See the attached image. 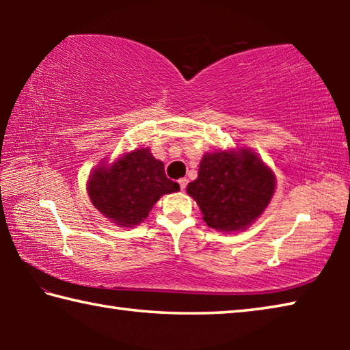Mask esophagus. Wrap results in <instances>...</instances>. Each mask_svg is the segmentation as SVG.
<instances>
[{"label": "esophagus", "instance_id": "34e87169", "mask_svg": "<svg viewBox=\"0 0 350 350\" xmlns=\"http://www.w3.org/2000/svg\"><path fill=\"white\" fill-rule=\"evenodd\" d=\"M187 183H188V180H187V179H179V185H180V189H182V191H185Z\"/></svg>", "mask_w": 350, "mask_h": 350}]
</instances>
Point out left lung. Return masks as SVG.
<instances>
[{
    "label": "left lung",
    "mask_w": 350,
    "mask_h": 350,
    "mask_svg": "<svg viewBox=\"0 0 350 350\" xmlns=\"http://www.w3.org/2000/svg\"><path fill=\"white\" fill-rule=\"evenodd\" d=\"M276 189L273 170L247 146L205 152L198 179L188 183L206 225L233 233L250 227L267 208Z\"/></svg>",
    "instance_id": "obj_1"
}]
</instances>
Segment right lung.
I'll return each mask as SVG.
<instances>
[{
	"label": "right lung",
	"instance_id": "add662e5",
	"mask_svg": "<svg viewBox=\"0 0 350 350\" xmlns=\"http://www.w3.org/2000/svg\"><path fill=\"white\" fill-rule=\"evenodd\" d=\"M179 183L165 176L163 162L148 146L108 157L91 171L86 191L92 205L122 228L144 222L163 194L179 191Z\"/></svg>",
	"mask_w": 350,
	"mask_h": 350
}]
</instances>
